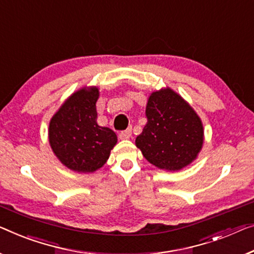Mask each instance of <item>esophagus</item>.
<instances>
[{"instance_id": "1", "label": "esophagus", "mask_w": 254, "mask_h": 254, "mask_svg": "<svg viewBox=\"0 0 254 254\" xmlns=\"http://www.w3.org/2000/svg\"><path fill=\"white\" fill-rule=\"evenodd\" d=\"M131 135H132V130H131V128H127V130H126V131L120 132L119 138L121 140H127V139H130Z\"/></svg>"}]
</instances>
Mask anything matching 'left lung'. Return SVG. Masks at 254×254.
<instances>
[{
	"instance_id": "1",
	"label": "left lung",
	"mask_w": 254,
	"mask_h": 254,
	"mask_svg": "<svg viewBox=\"0 0 254 254\" xmlns=\"http://www.w3.org/2000/svg\"><path fill=\"white\" fill-rule=\"evenodd\" d=\"M147 124L135 138L143 157L165 171H179L202 150L204 127L200 117L171 88L154 91L146 106Z\"/></svg>"
}]
</instances>
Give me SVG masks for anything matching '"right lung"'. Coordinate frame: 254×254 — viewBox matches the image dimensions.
<instances>
[{
  "instance_id": "1",
  "label": "right lung",
  "mask_w": 254,
  "mask_h": 254,
  "mask_svg": "<svg viewBox=\"0 0 254 254\" xmlns=\"http://www.w3.org/2000/svg\"><path fill=\"white\" fill-rule=\"evenodd\" d=\"M97 86L71 93L51 117L49 142L56 157L71 171L93 173L103 168L117 143L115 132L97 123Z\"/></svg>"
}]
</instances>
